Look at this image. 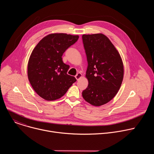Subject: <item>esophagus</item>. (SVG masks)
Wrapping results in <instances>:
<instances>
[{"instance_id": "1", "label": "esophagus", "mask_w": 154, "mask_h": 154, "mask_svg": "<svg viewBox=\"0 0 154 154\" xmlns=\"http://www.w3.org/2000/svg\"><path fill=\"white\" fill-rule=\"evenodd\" d=\"M82 74H81L80 72H79V73H77V74H76V75L75 76V79H76L77 80H79L82 77Z\"/></svg>"}]
</instances>
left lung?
Wrapping results in <instances>:
<instances>
[{
  "mask_svg": "<svg viewBox=\"0 0 154 154\" xmlns=\"http://www.w3.org/2000/svg\"><path fill=\"white\" fill-rule=\"evenodd\" d=\"M88 67V85L83 99L94 106L110 101L119 90L124 77L122 59L112 42L102 33L83 35Z\"/></svg>",
  "mask_w": 154,
  "mask_h": 154,
  "instance_id": "1",
  "label": "left lung"
}]
</instances>
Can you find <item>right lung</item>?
<instances>
[{
	"label": "right lung",
	"mask_w": 154,
	"mask_h": 154,
	"mask_svg": "<svg viewBox=\"0 0 154 154\" xmlns=\"http://www.w3.org/2000/svg\"><path fill=\"white\" fill-rule=\"evenodd\" d=\"M78 39V35L50 34L32 51L28 63V78L35 91L44 99H60L77 81L67 74L69 66L63 63L61 57Z\"/></svg>",
	"instance_id": "obj_1"
}]
</instances>
